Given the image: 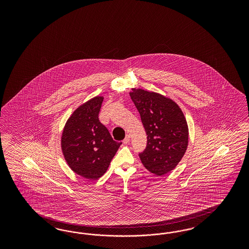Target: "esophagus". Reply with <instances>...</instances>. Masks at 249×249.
I'll return each instance as SVG.
<instances>
[{"label":"esophagus","mask_w":249,"mask_h":249,"mask_svg":"<svg viewBox=\"0 0 249 249\" xmlns=\"http://www.w3.org/2000/svg\"><path fill=\"white\" fill-rule=\"evenodd\" d=\"M129 141H130V136L127 135L125 137V139L123 140V143L128 144L129 143Z\"/></svg>","instance_id":"esophagus-1"}]
</instances>
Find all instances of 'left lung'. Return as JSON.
<instances>
[{"label": "left lung", "mask_w": 249, "mask_h": 249, "mask_svg": "<svg viewBox=\"0 0 249 249\" xmlns=\"http://www.w3.org/2000/svg\"><path fill=\"white\" fill-rule=\"evenodd\" d=\"M130 98L141 115L147 146L140 158L144 167L158 176L173 171L188 146V125L173 99L141 89H132Z\"/></svg>", "instance_id": "left-lung-1"}]
</instances>
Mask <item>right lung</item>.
Wrapping results in <instances>:
<instances>
[{"instance_id": "add662e5", "label": "right lung", "mask_w": 249, "mask_h": 249, "mask_svg": "<svg viewBox=\"0 0 249 249\" xmlns=\"http://www.w3.org/2000/svg\"><path fill=\"white\" fill-rule=\"evenodd\" d=\"M103 97L79 106L68 119L61 138V148L71 170L89 180L105 174L121 142H115L98 120Z\"/></svg>"}]
</instances>
